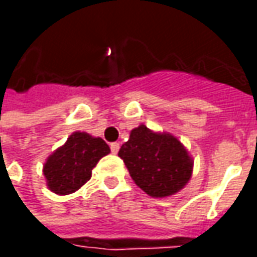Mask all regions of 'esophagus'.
Returning a JSON list of instances; mask_svg holds the SVG:
<instances>
[{
  "instance_id": "34e87169",
  "label": "esophagus",
  "mask_w": 257,
  "mask_h": 257,
  "mask_svg": "<svg viewBox=\"0 0 257 257\" xmlns=\"http://www.w3.org/2000/svg\"><path fill=\"white\" fill-rule=\"evenodd\" d=\"M110 149H111L112 154H117L118 150H119V143H111V145H110Z\"/></svg>"
}]
</instances>
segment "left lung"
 <instances>
[{
	"label": "left lung",
	"instance_id": "8db88e82",
	"mask_svg": "<svg viewBox=\"0 0 257 257\" xmlns=\"http://www.w3.org/2000/svg\"><path fill=\"white\" fill-rule=\"evenodd\" d=\"M118 156L135 183L154 198L176 194L193 175V158L182 142L168 132H154L143 123L131 131Z\"/></svg>",
	"mask_w": 257,
	"mask_h": 257
}]
</instances>
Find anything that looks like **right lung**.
Wrapping results in <instances>:
<instances>
[{
  "label": "right lung",
  "mask_w": 257,
  "mask_h": 257,
  "mask_svg": "<svg viewBox=\"0 0 257 257\" xmlns=\"http://www.w3.org/2000/svg\"><path fill=\"white\" fill-rule=\"evenodd\" d=\"M108 153L110 147L101 138H93L86 132H73L44 164L42 172L48 189L59 195L77 191L89 180L99 160Z\"/></svg>",
  "instance_id": "obj_1"
}]
</instances>
